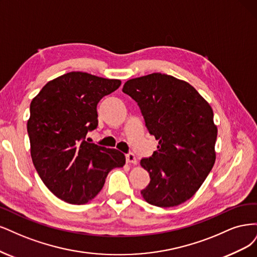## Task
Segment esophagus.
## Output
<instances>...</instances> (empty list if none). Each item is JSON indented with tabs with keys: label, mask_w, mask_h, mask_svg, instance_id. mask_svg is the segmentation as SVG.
Returning a JSON list of instances; mask_svg holds the SVG:
<instances>
[{
	"label": "esophagus",
	"mask_w": 257,
	"mask_h": 257,
	"mask_svg": "<svg viewBox=\"0 0 257 257\" xmlns=\"http://www.w3.org/2000/svg\"><path fill=\"white\" fill-rule=\"evenodd\" d=\"M126 160H127V162L130 163V164H135V165H136V164L138 163L136 156H135L134 154H132V153H129V154L126 155Z\"/></svg>",
	"instance_id": "34e87169"
}]
</instances>
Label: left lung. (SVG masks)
Returning <instances> with one entry per match:
<instances>
[{"label": "left lung", "instance_id": "obj_1", "mask_svg": "<svg viewBox=\"0 0 257 257\" xmlns=\"http://www.w3.org/2000/svg\"><path fill=\"white\" fill-rule=\"evenodd\" d=\"M122 92L138 102L148 131L159 141L153 156L140 162L151 176L141 194L158 207L183 204L216 161L218 129L210 104L188 82L159 72L128 80Z\"/></svg>", "mask_w": 257, "mask_h": 257}]
</instances>
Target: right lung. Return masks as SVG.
Here are the masks:
<instances>
[{
	"instance_id": "1",
	"label": "right lung",
	"mask_w": 257,
	"mask_h": 257,
	"mask_svg": "<svg viewBox=\"0 0 257 257\" xmlns=\"http://www.w3.org/2000/svg\"><path fill=\"white\" fill-rule=\"evenodd\" d=\"M120 84V80L71 71L49 81L33 98L28 120L32 160L47 188L66 203L92 201L109 172L125 165L117 150L85 140L98 126V102Z\"/></svg>"
}]
</instances>
